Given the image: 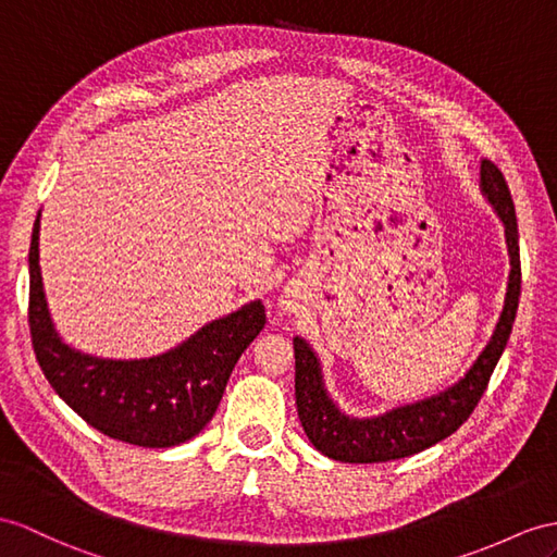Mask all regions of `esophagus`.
<instances>
[{
    "instance_id": "obj_1",
    "label": "esophagus",
    "mask_w": 557,
    "mask_h": 557,
    "mask_svg": "<svg viewBox=\"0 0 557 557\" xmlns=\"http://www.w3.org/2000/svg\"><path fill=\"white\" fill-rule=\"evenodd\" d=\"M283 305H286V309H290V307H293V302L288 300V297H286V300H283Z\"/></svg>"
}]
</instances>
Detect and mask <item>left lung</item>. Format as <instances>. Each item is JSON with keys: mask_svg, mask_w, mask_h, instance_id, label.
I'll return each mask as SVG.
<instances>
[{"mask_svg": "<svg viewBox=\"0 0 557 557\" xmlns=\"http://www.w3.org/2000/svg\"><path fill=\"white\" fill-rule=\"evenodd\" d=\"M480 188L506 226V246L510 255L506 305L492 341L486 343L470 371L440 395L397 406V409L373 418H357L337 409V404L325 392L321 363L314 349L300 335L293 337L297 416H300L305 435L323 456L343 460V463H385V460L413 456L454 435L482 399L496 363L508 345L515 314H518L522 271L518 216H515L512 196L504 174L492 160H482Z\"/></svg>", "mask_w": 557, "mask_h": 557, "instance_id": "left-lung-1", "label": "left lung"}]
</instances>
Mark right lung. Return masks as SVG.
<instances>
[{
    "mask_svg": "<svg viewBox=\"0 0 557 557\" xmlns=\"http://www.w3.org/2000/svg\"><path fill=\"white\" fill-rule=\"evenodd\" d=\"M30 335L49 385L103 435L165 449L196 437L222 401L228 375L267 323L252 300L202 325L188 341L148 359H101L63 343L39 271V214L30 240Z\"/></svg>",
    "mask_w": 557,
    "mask_h": 557,
    "instance_id": "right-lung-1",
    "label": "right lung"
}]
</instances>
